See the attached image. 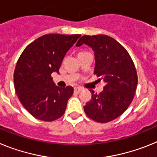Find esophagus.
Listing matches in <instances>:
<instances>
[{"mask_svg": "<svg viewBox=\"0 0 157 157\" xmlns=\"http://www.w3.org/2000/svg\"><path fill=\"white\" fill-rule=\"evenodd\" d=\"M81 91H82V89H81V88H74V92H77V93H80Z\"/></svg>", "mask_w": 157, "mask_h": 157, "instance_id": "esophagus-1", "label": "esophagus"}]
</instances>
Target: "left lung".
Listing matches in <instances>:
<instances>
[{"label":"left lung","instance_id":"1","mask_svg":"<svg viewBox=\"0 0 157 157\" xmlns=\"http://www.w3.org/2000/svg\"><path fill=\"white\" fill-rule=\"evenodd\" d=\"M86 44L95 55L94 74L105 83L99 94L92 92V99L84 106V112L98 122L119 117L131 103L137 85L135 66L126 50L113 38L105 35H84L76 46Z\"/></svg>","mask_w":157,"mask_h":157}]
</instances>
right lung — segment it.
I'll use <instances>...</instances> for the list:
<instances>
[{"mask_svg": "<svg viewBox=\"0 0 157 157\" xmlns=\"http://www.w3.org/2000/svg\"><path fill=\"white\" fill-rule=\"evenodd\" d=\"M80 35L49 34L28 45L19 58L14 72V86L24 108L39 120L51 122L65 113L73 88H59L51 74L59 68L68 50Z\"/></svg>", "mask_w": 157, "mask_h": 157, "instance_id": "1", "label": "right lung"}]
</instances>
